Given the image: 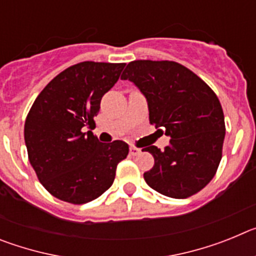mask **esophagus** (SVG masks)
Here are the masks:
<instances>
[{"label":"esophagus","mask_w":256,"mask_h":256,"mask_svg":"<svg viewBox=\"0 0 256 256\" xmlns=\"http://www.w3.org/2000/svg\"><path fill=\"white\" fill-rule=\"evenodd\" d=\"M130 155H133V156L138 155V154L141 152V148H136V146H130Z\"/></svg>","instance_id":"1"}]
</instances>
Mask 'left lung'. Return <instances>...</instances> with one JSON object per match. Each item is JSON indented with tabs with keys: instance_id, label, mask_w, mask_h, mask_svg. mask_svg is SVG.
Instances as JSON below:
<instances>
[{
	"instance_id": "8db88e82",
	"label": "left lung",
	"mask_w": 256,
	"mask_h": 256,
	"mask_svg": "<svg viewBox=\"0 0 256 256\" xmlns=\"http://www.w3.org/2000/svg\"><path fill=\"white\" fill-rule=\"evenodd\" d=\"M146 96L150 123L170 137L160 150L148 146L155 164L144 178L159 194L187 198L206 186L218 170L226 136L224 114L216 92L176 61L136 60L120 76Z\"/></svg>"
}]
</instances>
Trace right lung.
Instances as JSON below:
<instances>
[{
	"label": "right lung",
	"instance_id": "obj_1",
	"mask_svg": "<svg viewBox=\"0 0 256 256\" xmlns=\"http://www.w3.org/2000/svg\"><path fill=\"white\" fill-rule=\"evenodd\" d=\"M126 64L83 61L52 79L32 105L24 126L28 158L42 186L58 200L80 205L112 187L124 141L101 144L94 128L101 98Z\"/></svg>",
	"mask_w": 256,
	"mask_h": 256
}]
</instances>
